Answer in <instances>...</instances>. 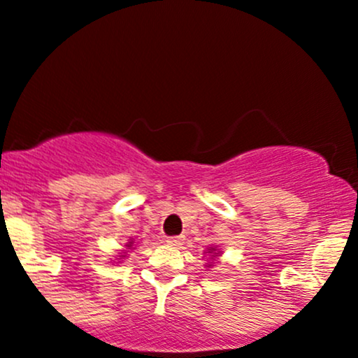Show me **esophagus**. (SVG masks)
<instances>
[{
  "mask_svg": "<svg viewBox=\"0 0 358 358\" xmlns=\"http://www.w3.org/2000/svg\"><path fill=\"white\" fill-rule=\"evenodd\" d=\"M182 242H183V237H168L166 239V244H170V245H182Z\"/></svg>",
  "mask_w": 358,
  "mask_h": 358,
  "instance_id": "obj_1",
  "label": "esophagus"
}]
</instances>
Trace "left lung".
Wrapping results in <instances>:
<instances>
[{"label": "left lung", "mask_w": 358, "mask_h": 358, "mask_svg": "<svg viewBox=\"0 0 358 358\" xmlns=\"http://www.w3.org/2000/svg\"><path fill=\"white\" fill-rule=\"evenodd\" d=\"M208 254H210L212 259H215L220 254V250H217L215 248H210V249H208ZM210 266H213V262H210V264H208V268H210Z\"/></svg>", "instance_id": "1"}]
</instances>
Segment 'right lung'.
<instances>
[{"label": "right lung", "mask_w": 358, "mask_h": 358, "mask_svg": "<svg viewBox=\"0 0 358 358\" xmlns=\"http://www.w3.org/2000/svg\"><path fill=\"white\" fill-rule=\"evenodd\" d=\"M133 242H134V241H129V242H127L126 248H127V249H133ZM121 257H126V256H121Z\"/></svg>", "instance_id": "right-lung-1"}]
</instances>
